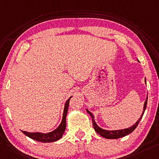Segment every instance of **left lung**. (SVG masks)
Returning a JSON list of instances; mask_svg holds the SVG:
<instances>
[{"mask_svg":"<svg viewBox=\"0 0 159 159\" xmlns=\"http://www.w3.org/2000/svg\"><path fill=\"white\" fill-rule=\"evenodd\" d=\"M145 83H146V79H145ZM147 99H148V96L147 97V100H145L144 102V105H143V110L142 112V114L141 115V117L139 119L137 120V122L135 123V124L130 127L129 128H127V129H119V130H106V129H103L102 128H100V127H98V125L95 122V121L94 120V115H93L91 112H90L89 110L86 109V111L90 115V117L92 118V122H93V128L95 132H96L98 134H99L100 136H102V137L106 138V139H119L121 137H125V136L128 135L130 133H132L133 131H134L136 127H137V125L139 123L141 119L142 118V116L143 115V113H144V111L146 110V107H147Z\"/></svg>","mask_w":159,"mask_h":159,"instance_id":"left-lung-1","label":"left lung"}]
</instances>
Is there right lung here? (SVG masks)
I'll list each match as a JSON object with an SVG mask.
<instances>
[{
	"label": "right lung",
	"mask_w": 159,
	"mask_h": 159,
	"mask_svg": "<svg viewBox=\"0 0 159 159\" xmlns=\"http://www.w3.org/2000/svg\"><path fill=\"white\" fill-rule=\"evenodd\" d=\"M71 97H70L69 99L66 100V103L64 105V113H63V117L61 124L59 125L56 129L52 131L51 132L49 133H40V132H27L25 131H22V132L25 134L27 137L31 138L32 139H34L37 142H43V143H49V142H54L60 139L62 137L63 134L65 132V129H66V115L68 112V109H69V100Z\"/></svg>",
	"instance_id": "obj_1"
}]
</instances>
